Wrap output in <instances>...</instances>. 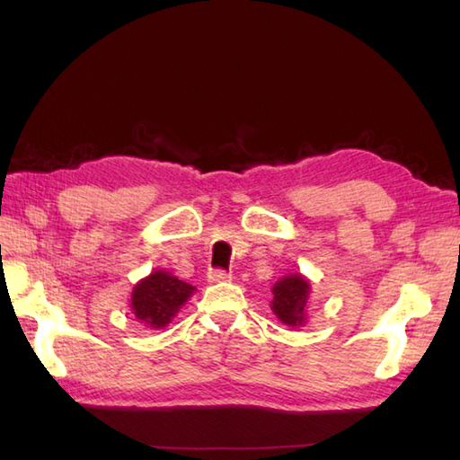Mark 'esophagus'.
<instances>
[{
    "instance_id": "1",
    "label": "esophagus",
    "mask_w": 460,
    "mask_h": 460,
    "mask_svg": "<svg viewBox=\"0 0 460 460\" xmlns=\"http://www.w3.org/2000/svg\"><path fill=\"white\" fill-rule=\"evenodd\" d=\"M208 279H209V282H223V280L231 279V272L223 270V269H211L208 272Z\"/></svg>"
}]
</instances>
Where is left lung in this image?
Instances as JSON below:
<instances>
[{
    "instance_id": "left-lung-1",
    "label": "left lung",
    "mask_w": 460,
    "mask_h": 460,
    "mask_svg": "<svg viewBox=\"0 0 460 460\" xmlns=\"http://www.w3.org/2000/svg\"><path fill=\"white\" fill-rule=\"evenodd\" d=\"M272 310L285 322V324L296 326L305 322V308L308 300V280L300 275H290L279 280L272 288Z\"/></svg>"
}]
</instances>
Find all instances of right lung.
<instances>
[{
  "label": "right lung",
  "mask_w": 460,
  "mask_h": 460,
  "mask_svg": "<svg viewBox=\"0 0 460 460\" xmlns=\"http://www.w3.org/2000/svg\"><path fill=\"white\" fill-rule=\"evenodd\" d=\"M193 290L191 285L172 277L170 272L155 270L136 285L132 292V310L144 324L164 328L170 324L175 312L183 306Z\"/></svg>",
  "instance_id": "1"
}]
</instances>
